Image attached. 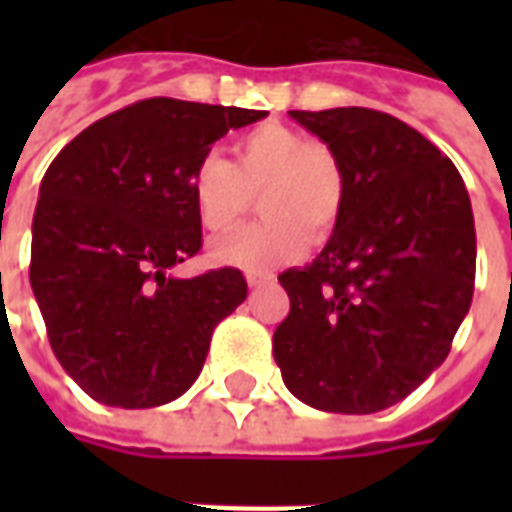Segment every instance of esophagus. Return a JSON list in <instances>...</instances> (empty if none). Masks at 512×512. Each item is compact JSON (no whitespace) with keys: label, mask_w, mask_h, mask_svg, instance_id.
Segmentation results:
<instances>
[{"label":"esophagus","mask_w":512,"mask_h":512,"mask_svg":"<svg viewBox=\"0 0 512 512\" xmlns=\"http://www.w3.org/2000/svg\"><path fill=\"white\" fill-rule=\"evenodd\" d=\"M246 282H249V288H263V285L274 282V274H268V271H246Z\"/></svg>","instance_id":"1"}]
</instances>
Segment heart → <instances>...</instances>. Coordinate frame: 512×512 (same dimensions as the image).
<instances>
[{
	"mask_svg": "<svg viewBox=\"0 0 512 512\" xmlns=\"http://www.w3.org/2000/svg\"><path fill=\"white\" fill-rule=\"evenodd\" d=\"M189 191L208 233L230 230L257 194L263 219L213 241L211 257L224 266L268 271L299 260L312 235L318 241L332 235L345 205V175L323 142L266 123L235 139L233 161L219 153L197 158Z\"/></svg>",
	"mask_w": 512,
	"mask_h": 512,
	"instance_id": "heart-1",
	"label": "heart"
}]
</instances>
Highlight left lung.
Returning a JSON list of instances; mask_svg holds the SVG:
<instances>
[{"label": "left lung", "mask_w": 512, "mask_h": 512, "mask_svg": "<svg viewBox=\"0 0 512 512\" xmlns=\"http://www.w3.org/2000/svg\"><path fill=\"white\" fill-rule=\"evenodd\" d=\"M288 115L337 156L345 205L321 255L279 274L290 312L274 359L301 403L376 414L447 359L469 312V191L450 158L397 117L362 106Z\"/></svg>", "instance_id": "1"}]
</instances>
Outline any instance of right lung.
Wrapping results in <instances>:
<instances>
[{"label":"right lung","instance_id":"obj_1","mask_svg":"<svg viewBox=\"0 0 512 512\" xmlns=\"http://www.w3.org/2000/svg\"><path fill=\"white\" fill-rule=\"evenodd\" d=\"M266 112L147 98L62 147L40 183L29 282L49 343L87 395L164 406L200 376L213 329L246 299L238 268L169 277L200 252L189 178L230 128Z\"/></svg>","mask_w":512,"mask_h":512}]
</instances>
